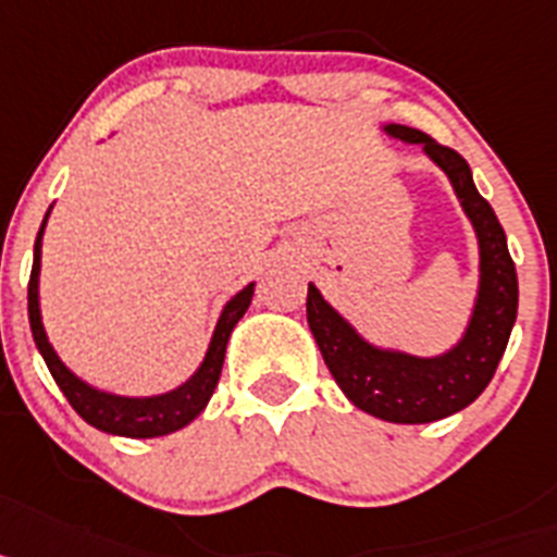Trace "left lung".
<instances>
[{"instance_id":"8db88e82","label":"left lung","mask_w":557,"mask_h":557,"mask_svg":"<svg viewBox=\"0 0 557 557\" xmlns=\"http://www.w3.org/2000/svg\"><path fill=\"white\" fill-rule=\"evenodd\" d=\"M384 132L404 143L423 145L429 159L451 178L459 205L476 230L480 294L468 331L451 350L434 359L381 350L327 306L317 285H308V325L331 375L359 409L389 423H432L466 409L491 384L519 311V277L507 251L505 230L473 185L466 159L418 128L386 125Z\"/></svg>"}]
</instances>
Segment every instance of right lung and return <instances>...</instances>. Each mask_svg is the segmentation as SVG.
I'll list each match as a JSON object with an SVG mask.
<instances>
[{
	"instance_id": "1",
	"label": "right lung",
	"mask_w": 557,
	"mask_h": 557,
	"mask_svg": "<svg viewBox=\"0 0 557 557\" xmlns=\"http://www.w3.org/2000/svg\"><path fill=\"white\" fill-rule=\"evenodd\" d=\"M50 215V212H47ZM45 224L38 230L36 249H33V272H30V285H27V313H30V331L36 338L38 352L45 356L47 367H50L52 379L61 386L64 398L70 400V406L75 409L81 418L89 425L100 429L106 434H120V437H162V434L178 432L185 429L190 420H196L198 414L205 412L207 400L212 398L215 386L221 379V367H224V352L226 342H230L232 327L238 325V319L244 317L246 308L251 302V294H255V283H249L244 292H238L230 299L221 311L219 325L212 333L210 350H207L205 361L196 370L187 384H182L173 393L153 395V398H123V395L100 393L95 386L84 384L77 379L75 372H70L64 367V361L58 359L52 345L47 342L45 325H41V308H38V269H41V235H45Z\"/></svg>"
}]
</instances>
